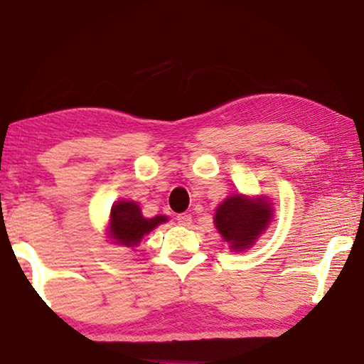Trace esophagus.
Instances as JSON below:
<instances>
[{"label": "esophagus", "mask_w": 364, "mask_h": 364, "mask_svg": "<svg viewBox=\"0 0 364 364\" xmlns=\"http://www.w3.org/2000/svg\"><path fill=\"white\" fill-rule=\"evenodd\" d=\"M176 220H178V223H180V225L189 226L191 221H193V217H191L189 213H180V215H178V217H176Z\"/></svg>", "instance_id": "esophagus-1"}]
</instances>
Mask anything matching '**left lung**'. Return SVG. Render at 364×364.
I'll use <instances>...</instances> for the list:
<instances>
[{
  "label": "left lung",
  "instance_id": "8db88e82",
  "mask_svg": "<svg viewBox=\"0 0 364 364\" xmlns=\"http://www.w3.org/2000/svg\"><path fill=\"white\" fill-rule=\"evenodd\" d=\"M271 205L264 199H249L242 194L228 197L215 215V226L230 247L236 252L254 245L257 237L268 226Z\"/></svg>",
  "mask_w": 364,
  "mask_h": 364
}]
</instances>
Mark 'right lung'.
Returning <instances> with one entry per match:
<instances>
[{"label":"right lung","instance_id":"add662e5","mask_svg":"<svg viewBox=\"0 0 364 364\" xmlns=\"http://www.w3.org/2000/svg\"><path fill=\"white\" fill-rule=\"evenodd\" d=\"M165 221L167 217L164 215L144 218L136 202L120 200L117 205H112L110 212V236L117 244L136 247L144 234L151 232L154 228Z\"/></svg>","mask_w":364,"mask_h":364}]
</instances>
